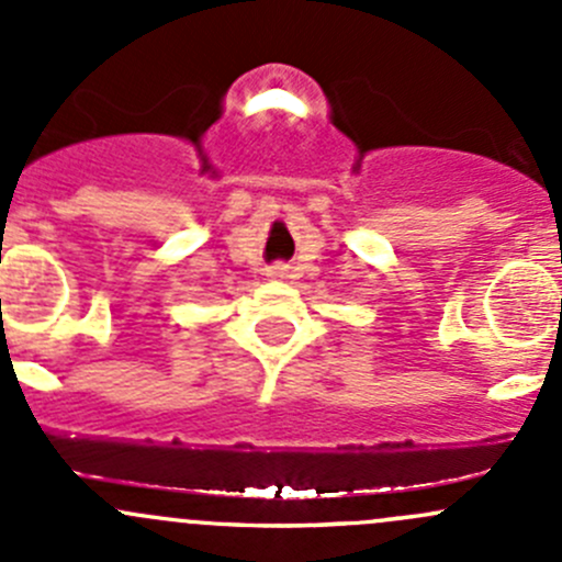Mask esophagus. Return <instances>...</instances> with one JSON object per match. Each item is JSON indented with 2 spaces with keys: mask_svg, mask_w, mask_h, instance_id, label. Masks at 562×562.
<instances>
[{
  "mask_svg": "<svg viewBox=\"0 0 562 562\" xmlns=\"http://www.w3.org/2000/svg\"><path fill=\"white\" fill-rule=\"evenodd\" d=\"M274 274H280V277H282V266H277V271H274Z\"/></svg>",
  "mask_w": 562,
  "mask_h": 562,
  "instance_id": "34e87169",
  "label": "esophagus"
}]
</instances>
